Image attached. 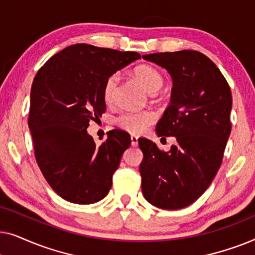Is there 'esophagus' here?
<instances>
[{
	"label": "esophagus",
	"mask_w": 255,
	"mask_h": 255,
	"mask_svg": "<svg viewBox=\"0 0 255 255\" xmlns=\"http://www.w3.org/2000/svg\"><path fill=\"white\" fill-rule=\"evenodd\" d=\"M131 144H132V146H137L138 145V137L135 134L131 135Z\"/></svg>",
	"instance_id": "esophagus-1"
}]
</instances>
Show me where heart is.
Here are the masks:
<instances>
[{
	"label": "heart",
	"instance_id": "b5f03b06",
	"mask_svg": "<svg viewBox=\"0 0 255 255\" xmlns=\"http://www.w3.org/2000/svg\"><path fill=\"white\" fill-rule=\"evenodd\" d=\"M134 76L149 94H155L163 85L161 74L151 66H139L134 69ZM117 86L118 74L110 75L104 83L103 97L108 104H113L116 101ZM154 121L155 115L152 111H127L117 118V124L131 133H140Z\"/></svg>",
	"mask_w": 255,
	"mask_h": 255
}]
</instances>
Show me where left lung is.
Returning a JSON list of instances; mask_svg holds the SVG:
<instances>
[{"label":"left lung","instance_id":"1","mask_svg":"<svg viewBox=\"0 0 255 255\" xmlns=\"http://www.w3.org/2000/svg\"><path fill=\"white\" fill-rule=\"evenodd\" d=\"M165 68L173 80L172 99L155 131L175 137L161 152L139 138L144 159L139 167L144 197L156 208L176 210L194 203L210 186L222 165L231 133L232 94L217 66L197 51L142 55Z\"/></svg>","mask_w":255,"mask_h":255}]
</instances>
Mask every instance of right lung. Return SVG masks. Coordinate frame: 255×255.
Instances as JSON below:
<instances>
[{
    "label": "right lung",
    "mask_w": 255,
    "mask_h": 255,
    "mask_svg": "<svg viewBox=\"0 0 255 255\" xmlns=\"http://www.w3.org/2000/svg\"><path fill=\"white\" fill-rule=\"evenodd\" d=\"M138 59L135 52L75 44L48 59L34 76L29 114L34 154L48 184L64 200L92 204L109 193L131 138L113 130L96 146L87 128L106 111L107 79Z\"/></svg>",
    "instance_id": "1"
}]
</instances>
